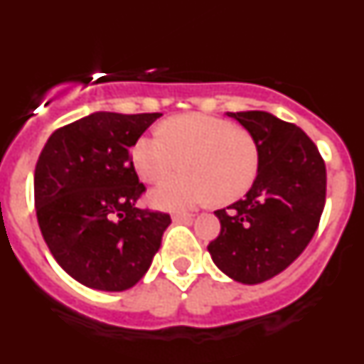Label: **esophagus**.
I'll use <instances>...</instances> for the list:
<instances>
[{
  "instance_id": "obj_1",
  "label": "esophagus",
  "mask_w": 364,
  "mask_h": 364,
  "mask_svg": "<svg viewBox=\"0 0 364 364\" xmlns=\"http://www.w3.org/2000/svg\"><path fill=\"white\" fill-rule=\"evenodd\" d=\"M173 222H176V224H182V222H184V224H191L193 217L188 213H175L173 215Z\"/></svg>"
}]
</instances>
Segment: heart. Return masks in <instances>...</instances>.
<instances>
[{"mask_svg":"<svg viewBox=\"0 0 364 364\" xmlns=\"http://www.w3.org/2000/svg\"><path fill=\"white\" fill-rule=\"evenodd\" d=\"M178 159L184 171L149 193L154 208L186 211L213 198L228 204L252 188L259 171V149L252 134L200 112L169 118L159 133L138 138L131 151L134 171L146 182L164 178Z\"/></svg>","mask_w":364,"mask_h":364,"instance_id":"heart-1","label":"heart"}]
</instances>
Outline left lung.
I'll use <instances>...</instances> for the list:
<instances>
[{
  "instance_id": "left-lung-1",
  "label": "left lung",
  "mask_w": 364,
  "mask_h": 364,
  "mask_svg": "<svg viewBox=\"0 0 364 364\" xmlns=\"http://www.w3.org/2000/svg\"><path fill=\"white\" fill-rule=\"evenodd\" d=\"M252 134L259 171L242 200L217 210L220 233L208 252L242 284L275 277L304 252L319 226L326 167L308 134L266 111L228 112Z\"/></svg>"
}]
</instances>
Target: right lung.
<instances>
[{
  "label": "right lung",
  "mask_w": 364,
  "mask_h": 364,
  "mask_svg": "<svg viewBox=\"0 0 364 364\" xmlns=\"http://www.w3.org/2000/svg\"><path fill=\"white\" fill-rule=\"evenodd\" d=\"M160 112L96 111L45 144L34 171L43 240L80 284L129 290L146 275L171 218L136 208L144 193L131 151Z\"/></svg>",
  "instance_id": "right-lung-1"
}]
</instances>
